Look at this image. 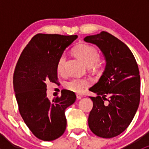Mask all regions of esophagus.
Here are the masks:
<instances>
[{
	"mask_svg": "<svg viewBox=\"0 0 149 149\" xmlns=\"http://www.w3.org/2000/svg\"><path fill=\"white\" fill-rule=\"evenodd\" d=\"M83 97V94H81V93H77L76 94V98L78 99V100H81V99Z\"/></svg>",
	"mask_w": 149,
	"mask_h": 149,
	"instance_id": "34e87169",
	"label": "esophagus"
}]
</instances>
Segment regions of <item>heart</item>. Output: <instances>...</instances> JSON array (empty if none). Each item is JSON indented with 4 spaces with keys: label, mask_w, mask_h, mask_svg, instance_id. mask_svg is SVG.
Wrapping results in <instances>:
<instances>
[{
    "label": "heart",
    "mask_w": 149,
    "mask_h": 149,
    "mask_svg": "<svg viewBox=\"0 0 149 149\" xmlns=\"http://www.w3.org/2000/svg\"><path fill=\"white\" fill-rule=\"evenodd\" d=\"M74 53L79 57L84 63L90 67L96 65L98 63L100 54L94 47L87 44H80L74 48ZM66 63V55H62L57 63V70L58 73H63L65 71ZM90 84L88 79H72L65 82V85L67 88L76 92H79L85 86Z\"/></svg>",
    "instance_id": "obj_1"
}]
</instances>
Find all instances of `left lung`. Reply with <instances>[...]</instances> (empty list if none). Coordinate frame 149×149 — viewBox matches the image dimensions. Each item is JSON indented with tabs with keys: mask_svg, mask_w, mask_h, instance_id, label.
Here are the masks:
<instances>
[{
	"mask_svg": "<svg viewBox=\"0 0 149 149\" xmlns=\"http://www.w3.org/2000/svg\"><path fill=\"white\" fill-rule=\"evenodd\" d=\"M84 40L98 47L106 61L99 81L88 89L97 94L89 97L93 108L88 127L99 137H115L128 127L139 108L141 79L138 64L128 47L107 31L87 36Z\"/></svg>",
	"mask_w": 149,
	"mask_h": 149,
	"instance_id": "1",
	"label": "left lung"
}]
</instances>
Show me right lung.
Returning <instances> with one entry per match:
<instances>
[{"label":"right lung","mask_w":149,"mask_h":149,"mask_svg":"<svg viewBox=\"0 0 149 149\" xmlns=\"http://www.w3.org/2000/svg\"><path fill=\"white\" fill-rule=\"evenodd\" d=\"M77 37L36 34L22 51L15 68L13 89L19 112L31 133L42 141H53L63 134L65 109L76 100L74 92L65 90L50 102L46 83L58 80V59Z\"/></svg>","instance_id":"add662e5"}]
</instances>
